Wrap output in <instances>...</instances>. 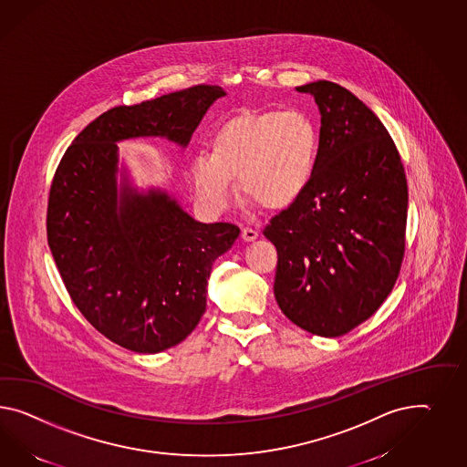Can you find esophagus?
I'll use <instances>...</instances> for the list:
<instances>
[{"label": "esophagus", "instance_id": "1", "mask_svg": "<svg viewBox=\"0 0 467 467\" xmlns=\"http://www.w3.org/2000/svg\"><path fill=\"white\" fill-rule=\"evenodd\" d=\"M241 236L244 241H253L258 238V229L252 226H244L241 229Z\"/></svg>", "mask_w": 467, "mask_h": 467}]
</instances>
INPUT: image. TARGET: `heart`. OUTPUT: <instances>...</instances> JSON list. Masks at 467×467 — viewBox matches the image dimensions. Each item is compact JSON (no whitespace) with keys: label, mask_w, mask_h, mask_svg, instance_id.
Here are the masks:
<instances>
[{"label":"heart","mask_w":467,"mask_h":467,"mask_svg":"<svg viewBox=\"0 0 467 467\" xmlns=\"http://www.w3.org/2000/svg\"><path fill=\"white\" fill-rule=\"evenodd\" d=\"M317 154L315 122L303 112H243L215 130L211 152L193 158L192 183L202 203L215 213L238 199L234 177L246 197L266 209H287L311 187Z\"/></svg>","instance_id":"b5f03b06"}]
</instances>
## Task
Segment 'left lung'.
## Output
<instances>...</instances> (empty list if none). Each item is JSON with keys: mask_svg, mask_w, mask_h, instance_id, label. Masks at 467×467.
Returning <instances> with one entry per match:
<instances>
[{"mask_svg": "<svg viewBox=\"0 0 467 467\" xmlns=\"http://www.w3.org/2000/svg\"><path fill=\"white\" fill-rule=\"evenodd\" d=\"M297 91L321 112L315 180L264 229L277 248L274 294L294 325L341 337L391 294L404 256L408 183L388 129L352 91L316 81Z\"/></svg>", "mask_w": 467, "mask_h": 467, "instance_id": "8db88e82", "label": "left lung"}]
</instances>
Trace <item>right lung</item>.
I'll use <instances>...</instances> for the list:
<instances>
[{"label":"right lung","mask_w":467,"mask_h":467,"mask_svg":"<svg viewBox=\"0 0 467 467\" xmlns=\"http://www.w3.org/2000/svg\"><path fill=\"white\" fill-rule=\"evenodd\" d=\"M221 87L197 85L89 122L52 178L47 243L64 287L105 338L158 353L185 340L205 313L207 278L240 227L202 224L161 190H117V142L161 136L182 146Z\"/></svg>","instance_id":"obj_1"}]
</instances>
